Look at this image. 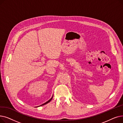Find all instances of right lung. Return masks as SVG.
Wrapping results in <instances>:
<instances>
[{"label":"right lung","mask_w":123,"mask_h":123,"mask_svg":"<svg viewBox=\"0 0 123 123\" xmlns=\"http://www.w3.org/2000/svg\"><path fill=\"white\" fill-rule=\"evenodd\" d=\"M52 98H53V97H52V98H51V99H50V100H49V101H47V102H46V103H44V104H43L41 105V106H42V105H45V104H47V103H49V102H50V101H51V100H52Z\"/></svg>","instance_id":"obj_1"}]
</instances>
